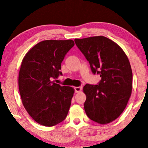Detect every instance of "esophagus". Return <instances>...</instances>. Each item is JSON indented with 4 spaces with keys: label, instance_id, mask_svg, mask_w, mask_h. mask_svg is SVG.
<instances>
[{
    "label": "esophagus",
    "instance_id": "obj_1",
    "mask_svg": "<svg viewBox=\"0 0 148 148\" xmlns=\"http://www.w3.org/2000/svg\"><path fill=\"white\" fill-rule=\"evenodd\" d=\"M74 89H75L76 93H79L82 90V87H74Z\"/></svg>",
    "mask_w": 148,
    "mask_h": 148
}]
</instances>
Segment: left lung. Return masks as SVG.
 Segmentation results:
<instances>
[{
	"label": "left lung",
	"mask_w": 148,
	"mask_h": 148,
	"mask_svg": "<svg viewBox=\"0 0 148 148\" xmlns=\"http://www.w3.org/2000/svg\"><path fill=\"white\" fill-rule=\"evenodd\" d=\"M74 42L89 61L94 74H100L98 85L83 87L85 113L100 124L115 120L128 104L132 89L130 62L118 44L104 36L75 39Z\"/></svg>",
	"instance_id": "left-lung-1"
}]
</instances>
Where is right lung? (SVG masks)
Returning <instances> with one entry per match:
<instances>
[{
    "label": "right lung",
    "instance_id": "add662e5",
    "mask_svg": "<svg viewBox=\"0 0 148 148\" xmlns=\"http://www.w3.org/2000/svg\"><path fill=\"white\" fill-rule=\"evenodd\" d=\"M74 45L72 40H44L31 48L22 59L18 76L22 104L42 126H55L68 113L74 88L52 80L62 74L61 62Z\"/></svg>",
    "mask_w": 148,
    "mask_h": 148
}]
</instances>
